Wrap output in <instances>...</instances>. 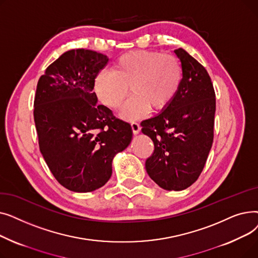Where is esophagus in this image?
I'll use <instances>...</instances> for the list:
<instances>
[{
  "instance_id": "obj_1",
  "label": "esophagus",
  "mask_w": 258,
  "mask_h": 258,
  "mask_svg": "<svg viewBox=\"0 0 258 258\" xmlns=\"http://www.w3.org/2000/svg\"><path fill=\"white\" fill-rule=\"evenodd\" d=\"M131 126H132V131H133L134 135H138L140 133L141 127H140L139 123H137V122H135V121L131 122Z\"/></svg>"
}]
</instances>
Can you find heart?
<instances>
[{
  "mask_svg": "<svg viewBox=\"0 0 258 258\" xmlns=\"http://www.w3.org/2000/svg\"><path fill=\"white\" fill-rule=\"evenodd\" d=\"M182 67L170 54L138 50L120 56L110 72L101 71L94 79L93 93L108 110H118L130 93L132 97L121 117L134 120L165 108L177 94Z\"/></svg>",
  "mask_w": 258,
  "mask_h": 258,
  "instance_id": "obj_1",
  "label": "heart"
}]
</instances>
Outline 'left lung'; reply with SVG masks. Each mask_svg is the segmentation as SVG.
Masks as SVG:
<instances>
[{"label":"left lung","mask_w":258,"mask_h":258,"mask_svg":"<svg viewBox=\"0 0 258 258\" xmlns=\"http://www.w3.org/2000/svg\"><path fill=\"white\" fill-rule=\"evenodd\" d=\"M182 80L171 102L157 116L141 122L142 133L155 145L145 169L165 190H183L199 178L211 150L215 93L209 74L182 48Z\"/></svg>","instance_id":"1"}]
</instances>
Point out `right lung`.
Returning <instances> with one entry per match:
<instances>
[{
	"label": "right lung",
	"mask_w": 258,
	"mask_h": 258,
	"mask_svg": "<svg viewBox=\"0 0 258 258\" xmlns=\"http://www.w3.org/2000/svg\"><path fill=\"white\" fill-rule=\"evenodd\" d=\"M108 57L86 49L67 51L40 76L34 98L39 151L58 183L74 192L102 187L114 157L130 145L133 132L93 93Z\"/></svg>",
	"instance_id": "1"
}]
</instances>
